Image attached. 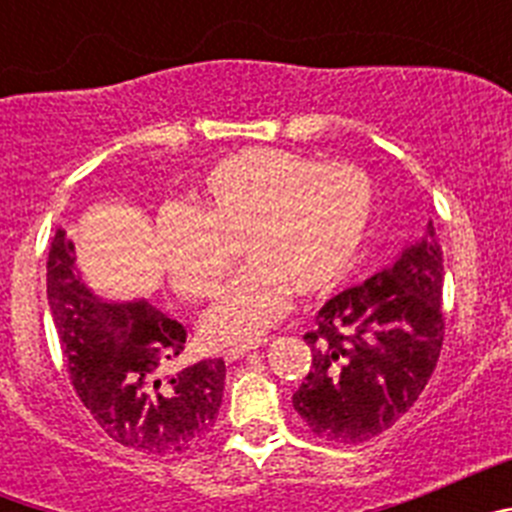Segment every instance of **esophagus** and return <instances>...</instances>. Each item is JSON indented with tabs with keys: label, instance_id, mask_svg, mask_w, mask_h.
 <instances>
[{
	"label": "esophagus",
	"instance_id": "obj_1",
	"mask_svg": "<svg viewBox=\"0 0 512 512\" xmlns=\"http://www.w3.org/2000/svg\"><path fill=\"white\" fill-rule=\"evenodd\" d=\"M261 343H266V338H253V341H243V343H230L228 348L223 351V356L228 361H235L241 359L243 354H248V351H253V348H259Z\"/></svg>",
	"mask_w": 512,
	"mask_h": 512
}]
</instances>
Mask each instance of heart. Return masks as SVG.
Listing matches in <instances>:
<instances>
[{"label":"heart","instance_id":"b5f03b06","mask_svg":"<svg viewBox=\"0 0 512 512\" xmlns=\"http://www.w3.org/2000/svg\"><path fill=\"white\" fill-rule=\"evenodd\" d=\"M189 207L156 220V251L176 295L212 297L233 264L248 261L202 318L210 343L251 341L287 310L292 292L318 295L343 277L364 241L372 179L348 161L318 164L282 148H246L217 161Z\"/></svg>","mask_w":512,"mask_h":512}]
</instances>
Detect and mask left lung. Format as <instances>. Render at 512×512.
<instances>
[{
	"label": "left lung",
	"instance_id": "obj_1",
	"mask_svg": "<svg viewBox=\"0 0 512 512\" xmlns=\"http://www.w3.org/2000/svg\"><path fill=\"white\" fill-rule=\"evenodd\" d=\"M443 251L433 223L395 266L325 302L305 333L312 364L292 395L315 436L364 443L413 408L443 346Z\"/></svg>",
	"mask_w": 512,
	"mask_h": 512
}]
</instances>
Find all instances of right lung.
Returning a JSON list of instances; mask_svg holds the SVG:
<instances>
[{"mask_svg":"<svg viewBox=\"0 0 512 512\" xmlns=\"http://www.w3.org/2000/svg\"><path fill=\"white\" fill-rule=\"evenodd\" d=\"M45 269L66 372L102 431L153 456L197 449L223 402L225 361L202 359L164 374V366L184 351V325L146 300H99L74 269V243L66 230L53 235Z\"/></svg>","mask_w":512,"mask_h":512,"instance_id":"1","label":"right lung"}]
</instances>
